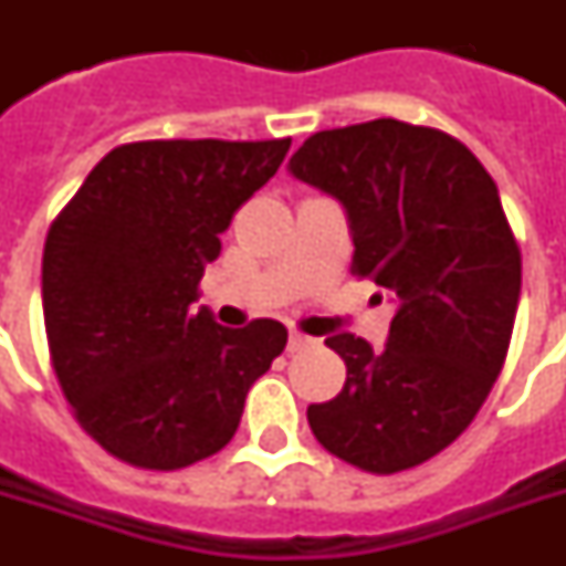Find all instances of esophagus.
<instances>
[{
	"label": "esophagus",
	"instance_id": "1",
	"mask_svg": "<svg viewBox=\"0 0 566 566\" xmlns=\"http://www.w3.org/2000/svg\"><path fill=\"white\" fill-rule=\"evenodd\" d=\"M308 344H311L308 335H302V332L291 328V337H287V349H291V353H300V349H305Z\"/></svg>",
	"mask_w": 566,
	"mask_h": 566
}]
</instances>
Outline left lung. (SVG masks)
<instances>
[{"label":"left lung","mask_w":566,"mask_h":566,"mask_svg":"<svg viewBox=\"0 0 566 566\" xmlns=\"http://www.w3.org/2000/svg\"><path fill=\"white\" fill-rule=\"evenodd\" d=\"M287 170L344 205L353 273L396 302L381 353L326 340L346 381L308 405L311 431L367 473L422 464L473 422L509 355L523 264L500 190L461 140L399 119L317 132Z\"/></svg>","instance_id":"left-lung-1"}]
</instances>
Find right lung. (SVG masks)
Here are the masks:
<instances>
[{
    "instance_id": "add662e5",
    "label": "right lung",
    "mask_w": 566,
    "mask_h": 566,
    "mask_svg": "<svg viewBox=\"0 0 566 566\" xmlns=\"http://www.w3.org/2000/svg\"><path fill=\"white\" fill-rule=\"evenodd\" d=\"M282 140H140L111 149L49 226L43 319L78 426L126 464L181 470L238 431L287 344L193 311L231 217L282 167Z\"/></svg>"
}]
</instances>
